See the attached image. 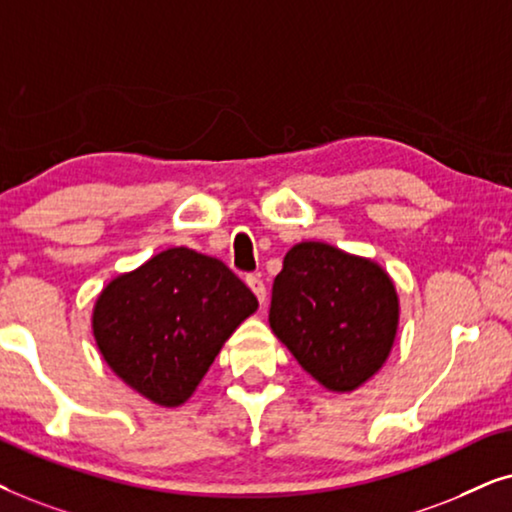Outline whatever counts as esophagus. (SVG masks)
Listing matches in <instances>:
<instances>
[{"label": "esophagus", "mask_w": 512, "mask_h": 512, "mask_svg": "<svg viewBox=\"0 0 512 512\" xmlns=\"http://www.w3.org/2000/svg\"><path fill=\"white\" fill-rule=\"evenodd\" d=\"M245 283H248V288L252 292H255L257 302H260V304L267 302V288H264V283H262L260 276H248V278H245Z\"/></svg>", "instance_id": "1"}]
</instances>
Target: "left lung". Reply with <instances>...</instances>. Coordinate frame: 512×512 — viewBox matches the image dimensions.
I'll list each match as a JSON object with an SVG mask.
<instances>
[{"label": "left lung", "mask_w": 512, "mask_h": 512, "mask_svg": "<svg viewBox=\"0 0 512 512\" xmlns=\"http://www.w3.org/2000/svg\"><path fill=\"white\" fill-rule=\"evenodd\" d=\"M398 318V292L377 262L318 241L288 250L271 290L274 335L337 393L356 391L381 370Z\"/></svg>", "instance_id": "left-lung-1"}]
</instances>
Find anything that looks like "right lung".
I'll use <instances>...</instances> for the list:
<instances>
[{"label": "right lung", "instance_id": "1", "mask_svg": "<svg viewBox=\"0 0 512 512\" xmlns=\"http://www.w3.org/2000/svg\"><path fill=\"white\" fill-rule=\"evenodd\" d=\"M255 311L257 297L220 260L170 248L107 283L93 309V337L133 391L177 407Z\"/></svg>", "mask_w": 512, "mask_h": 512}]
</instances>
